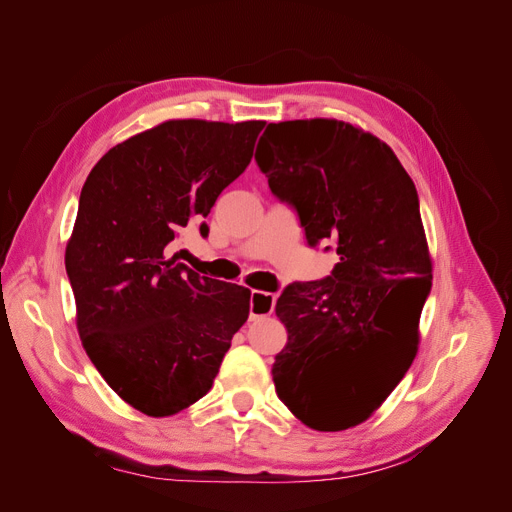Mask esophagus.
<instances>
[{"mask_svg": "<svg viewBox=\"0 0 512 512\" xmlns=\"http://www.w3.org/2000/svg\"><path fill=\"white\" fill-rule=\"evenodd\" d=\"M276 307V294L265 292V290H253L251 292V303H249V317L259 319L274 313Z\"/></svg>", "mask_w": 512, "mask_h": 512, "instance_id": "obj_1", "label": "esophagus"}]
</instances>
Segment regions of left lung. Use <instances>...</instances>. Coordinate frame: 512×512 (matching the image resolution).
Listing matches in <instances>:
<instances>
[{
  "label": "left lung",
  "instance_id": "8db88e82",
  "mask_svg": "<svg viewBox=\"0 0 512 512\" xmlns=\"http://www.w3.org/2000/svg\"><path fill=\"white\" fill-rule=\"evenodd\" d=\"M255 159L309 245L332 240L340 255L328 278L280 294L288 342L272 367L294 417L340 432L371 417L417 355L432 290L417 188L386 143L340 120L267 124Z\"/></svg>",
  "mask_w": 512,
  "mask_h": 512
}]
</instances>
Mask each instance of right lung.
<instances>
[{"instance_id":"1","label":"right lung","mask_w":512,"mask_h":512,"mask_svg":"<svg viewBox=\"0 0 512 512\" xmlns=\"http://www.w3.org/2000/svg\"><path fill=\"white\" fill-rule=\"evenodd\" d=\"M263 126L168 120L107 151L80 191L66 247L78 334L103 380L149 417L203 398L249 317L251 290L201 278L166 249L247 170Z\"/></svg>"}]
</instances>
